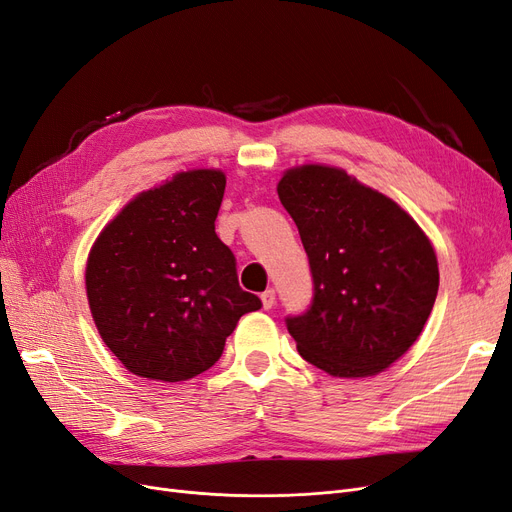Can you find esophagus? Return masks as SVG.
Segmentation results:
<instances>
[{
	"mask_svg": "<svg viewBox=\"0 0 512 512\" xmlns=\"http://www.w3.org/2000/svg\"><path fill=\"white\" fill-rule=\"evenodd\" d=\"M260 300H262V309H264V311H271L273 306H275V292H273V290L262 292V294H260Z\"/></svg>",
	"mask_w": 512,
	"mask_h": 512,
	"instance_id": "obj_1",
	"label": "esophagus"
}]
</instances>
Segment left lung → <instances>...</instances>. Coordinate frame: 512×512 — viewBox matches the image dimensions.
<instances>
[{
	"instance_id": "8db88e82",
	"label": "left lung",
	"mask_w": 512,
	"mask_h": 512,
	"mask_svg": "<svg viewBox=\"0 0 512 512\" xmlns=\"http://www.w3.org/2000/svg\"><path fill=\"white\" fill-rule=\"evenodd\" d=\"M277 193L315 283L311 309L288 319L298 353L334 378L388 370L433 311L439 264L431 239L397 201L336 166L288 168Z\"/></svg>"
}]
</instances>
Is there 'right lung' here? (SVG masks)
I'll return each instance as SVG.
<instances>
[{
	"label": "right lung",
	"instance_id": "right-lung-1",
	"mask_svg": "<svg viewBox=\"0 0 512 512\" xmlns=\"http://www.w3.org/2000/svg\"><path fill=\"white\" fill-rule=\"evenodd\" d=\"M224 187L218 168L176 172L134 195L92 243L94 325L140 378L182 382L210 370L241 315L260 309L214 231Z\"/></svg>",
	"mask_w": 512,
	"mask_h": 512
}]
</instances>
